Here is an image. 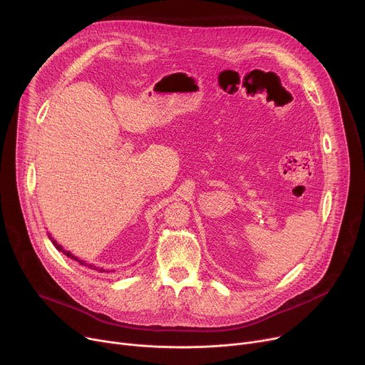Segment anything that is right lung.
Returning <instances> with one entry per match:
<instances>
[{"label": "right lung", "instance_id": "1", "mask_svg": "<svg viewBox=\"0 0 365 365\" xmlns=\"http://www.w3.org/2000/svg\"><path fill=\"white\" fill-rule=\"evenodd\" d=\"M48 238H50V240H51V242H53V245H55V247H56V248H58V250H59V251H62V252H63V254H65V255H68V257H71V258H72V259H76V262H79V263H81V264H82V266H83V264H85V263H83V259H78V258H76V257H75V255H73V254H71V252H69V251H66V250H63V247H62V245H59V244H58V242H56V241H55V240H53V238H51V237H50V235H48ZM85 266H88V267H89V269H93V270H98V269H96V267H93V266H92V264H85ZM99 272H106V270H102V269H99Z\"/></svg>", "mask_w": 365, "mask_h": 365}]
</instances>
